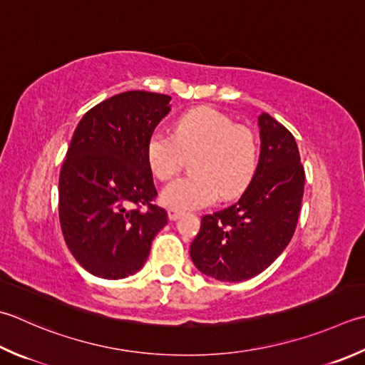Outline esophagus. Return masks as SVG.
Listing matches in <instances>:
<instances>
[{
    "label": "esophagus",
    "instance_id": "esophagus-1",
    "mask_svg": "<svg viewBox=\"0 0 365 365\" xmlns=\"http://www.w3.org/2000/svg\"><path fill=\"white\" fill-rule=\"evenodd\" d=\"M168 215H169L170 221H175V220H178V218L183 215V212L182 210H177V209H169Z\"/></svg>",
    "mask_w": 365,
    "mask_h": 365
}]
</instances>
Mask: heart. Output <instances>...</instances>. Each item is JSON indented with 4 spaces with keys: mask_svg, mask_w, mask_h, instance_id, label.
I'll use <instances>...</instances> for the list:
<instances>
[{
    "mask_svg": "<svg viewBox=\"0 0 365 365\" xmlns=\"http://www.w3.org/2000/svg\"><path fill=\"white\" fill-rule=\"evenodd\" d=\"M191 155L192 174L177 178L161 192V201L177 210L240 195L258 166V140L252 130L220 110L197 107L177 118L174 134L155 133L147 142L148 166L163 182L170 180Z\"/></svg>",
    "mask_w": 365,
    "mask_h": 365,
    "instance_id": "heart-1",
    "label": "heart"
}]
</instances>
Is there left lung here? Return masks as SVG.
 Here are the masks:
<instances>
[{
	"mask_svg": "<svg viewBox=\"0 0 365 365\" xmlns=\"http://www.w3.org/2000/svg\"><path fill=\"white\" fill-rule=\"evenodd\" d=\"M258 168L237 202L204 215L190 255L202 274L244 282L272 264L296 231L305 170L292 135L262 112Z\"/></svg>",
	"mask_w": 365,
	"mask_h": 365,
	"instance_id": "1",
	"label": "left lung"
}]
</instances>
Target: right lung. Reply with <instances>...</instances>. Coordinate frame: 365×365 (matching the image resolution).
<instances>
[{
	"label": "right lung",
	"mask_w": 365,
	"mask_h": 365,
	"mask_svg": "<svg viewBox=\"0 0 365 365\" xmlns=\"http://www.w3.org/2000/svg\"><path fill=\"white\" fill-rule=\"evenodd\" d=\"M170 96L125 91L96 104L74 131L58 182L63 237L90 274L118 280L142 269L168 212L155 204L147 142Z\"/></svg>",
	"instance_id": "right-lung-1"
}]
</instances>
